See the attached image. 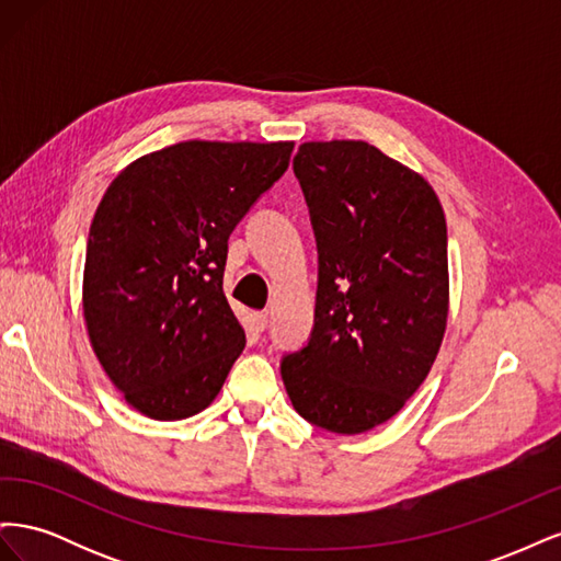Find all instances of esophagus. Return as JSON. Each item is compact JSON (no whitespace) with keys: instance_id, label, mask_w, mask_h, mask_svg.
<instances>
[{"instance_id":"34e87169","label":"esophagus","mask_w":561,"mask_h":561,"mask_svg":"<svg viewBox=\"0 0 561 561\" xmlns=\"http://www.w3.org/2000/svg\"><path fill=\"white\" fill-rule=\"evenodd\" d=\"M254 328H257L260 332H264L266 328H268V313L266 311H260V313H254Z\"/></svg>"}]
</instances>
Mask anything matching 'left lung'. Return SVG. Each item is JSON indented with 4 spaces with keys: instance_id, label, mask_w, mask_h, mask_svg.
Instances as JSON below:
<instances>
[{
    "instance_id": "obj_1",
    "label": "left lung",
    "mask_w": 561,
    "mask_h": 561,
    "mask_svg": "<svg viewBox=\"0 0 561 561\" xmlns=\"http://www.w3.org/2000/svg\"><path fill=\"white\" fill-rule=\"evenodd\" d=\"M318 248L309 342L280 375L299 416L358 435L428 377L449 311L447 222L433 186L363 140L304 142L293 159Z\"/></svg>"
}]
</instances>
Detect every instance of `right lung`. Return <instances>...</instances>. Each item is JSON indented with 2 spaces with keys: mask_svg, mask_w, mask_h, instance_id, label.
Wrapping results in <instances>:
<instances>
[{
  "mask_svg": "<svg viewBox=\"0 0 561 561\" xmlns=\"http://www.w3.org/2000/svg\"><path fill=\"white\" fill-rule=\"evenodd\" d=\"M293 147L190 140L107 186L89 233L83 318L100 365L145 416L206 410L245 348L222 290L229 236Z\"/></svg>",
  "mask_w": 561,
  "mask_h": 561,
  "instance_id": "right-lung-1",
  "label": "right lung"
}]
</instances>
